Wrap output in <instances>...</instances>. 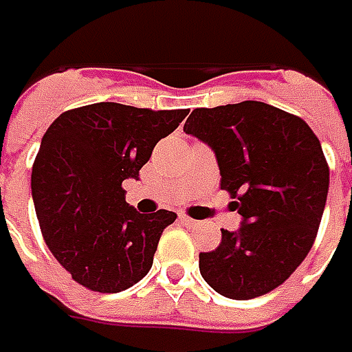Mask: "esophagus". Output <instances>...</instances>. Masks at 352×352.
<instances>
[{"label":"esophagus","mask_w":352,"mask_h":352,"mask_svg":"<svg viewBox=\"0 0 352 352\" xmlns=\"http://www.w3.org/2000/svg\"><path fill=\"white\" fill-rule=\"evenodd\" d=\"M180 223L186 225V227H196V225H199L196 219H190V217H186V215H182V217H180Z\"/></svg>","instance_id":"esophagus-1"}]
</instances>
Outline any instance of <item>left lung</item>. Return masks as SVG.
Masks as SVG:
<instances>
[{
	"instance_id": "1",
	"label": "left lung",
	"mask_w": 352,
	"mask_h": 352,
	"mask_svg": "<svg viewBox=\"0 0 352 352\" xmlns=\"http://www.w3.org/2000/svg\"><path fill=\"white\" fill-rule=\"evenodd\" d=\"M184 131L215 153L221 188L243 217L236 231L199 252V272L231 300L278 288L302 264L318 235L329 166L314 131L300 117L263 102L194 109Z\"/></svg>"
}]
</instances>
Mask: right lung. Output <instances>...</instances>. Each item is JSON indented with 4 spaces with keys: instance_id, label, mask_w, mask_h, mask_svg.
Listing matches in <instances>:
<instances>
[{
    "instance_id": "obj_1",
    "label": "right lung",
    "mask_w": 352,
    "mask_h": 352,
    "mask_svg": "<svg viewBox=\"0 0 352 352\" xmlns=\"http://www.w3.org/2000/svg\"><path fill=\"white\" fill-rule=\"evenodd\" d=\"M186 116L102 102L64 111L47 129L31 176L34 210L48 249L78 284L116 294L148 274L176 213H139L123 182L139 178Z\"/></svg>"
}]
</instances>
